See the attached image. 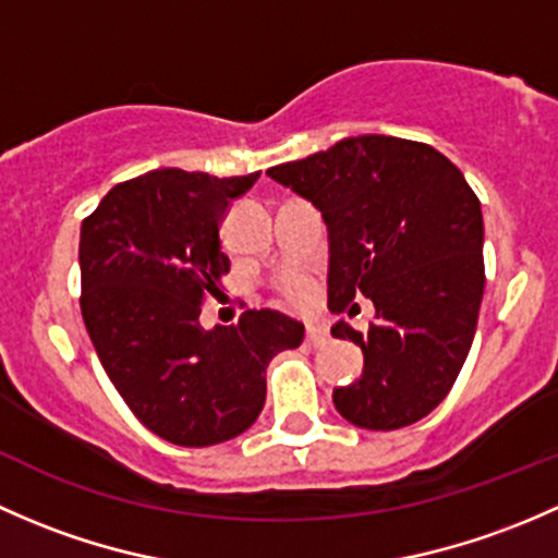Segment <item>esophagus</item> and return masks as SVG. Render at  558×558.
Here are the masks:
<instances>
[{
	"label": "esophagus",
	"instance_id": "obj_1",
	"mask_svg": "<svg viewBox=\"0 0 558 558\" xmlns=\"http://www.w3.org/2000/svg\"><path fill=\"white\" fill-rule=\"evenodd\" d=\"M327 341H330V332H327L325 327H319V325H308L306 327V343H308V347H325Z\"/></svg>",
	"mask_w": 558,
	"mask_h": 558
}]
</instances>
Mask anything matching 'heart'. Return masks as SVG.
Wrapping results in <instances>:
<instances>
[{"label":"heart","mask_w":558,"mask_h":558,"mask_svg":"<svg viewBox=\"0 0 558 558\" xmlns=\"http://www.w3.org/2000/svg\"><path fill=\"white\" fill-rule=\"evenodd\" d=\"M281 295H284V301L290 303L292 308H308L312 306V295H314L312 279L303 277V274H295V277H290L284 281V287H281Z\"/></svg>","instance_id":"obj_1"}]
</instances>
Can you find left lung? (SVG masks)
<instances>
[{"instance_id": "obj_1", "label": "left lung", "mask_w": 558, "mask_h": 558, "mask_svg": "<svg viewBox=\"0 0 558 558\" xmlns=\"http://www.w3.org/2000/svg\"><path fill=\"white\" fill-rule=\"evenodd\" d=\"M322 211L330 239L327 306L360 312L365 332L332 327L365 354L363 376L332 392L347 422L400 429L427 416L462 371L484 298V217L462 171L424 142L349 136L268 169Z\"/></svg>"}]
</instances>
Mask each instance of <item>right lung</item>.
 <instances>
[{"instance_id":"obj_1","label":"right lung","mask_w":558,"mask_h":558,"mask_svg":"<svg viewBox=\"0 0 558 558\" xmlns=\"http://www.w3.org/2000/svg\"><path fill=\"white\" fill-rule=\"evenodd\" d=\"M257 177L155 169L114 185L83 220L85 330L125 405L174 446H215L252 427L268 363L303 341L301 322L271 308L215 330L198 322L231 271L222 215Z\"/></svg>"}]
</instances>
